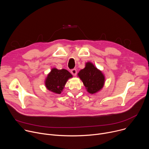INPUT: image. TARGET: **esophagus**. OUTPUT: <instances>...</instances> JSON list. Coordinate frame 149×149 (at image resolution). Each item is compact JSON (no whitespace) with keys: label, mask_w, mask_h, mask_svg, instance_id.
Masks as SVG:
<instances>
[{"label":"esophagus","mask_w":149,"mask_h":149,"mask_svg":"<svg viewBox=\"0 0 149 149\" xmlns=\"http://www.w3.org/2000/svg\"><path fill=\"white\" fill-rule=\"evenodd\" d=\"M71 74L74 75V76H75L77 75V70L75 69H73L71 71Z\"/></svg>","instance_id":"34e87169"}]
</instances>
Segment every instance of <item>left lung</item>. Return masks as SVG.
Returning <instances> with one entry per match:
<instances>
[{
  "label": "left lung",
  "mask_w": 149,
  "mask_h": 149,
  "mask_svg": "<svg viewBox=\"0 0 149 149\" xmlns=\"http://www.w3.org/2000/svg\"><path fill=\"white\" fill-rule=\"evenodd\" d=\"M87 92L91 94L97 93L102 90L105 84V76L91 62H87L85 68L78 73Z\"/></svg>",
  "instance_id": "1"
}]
</instances>
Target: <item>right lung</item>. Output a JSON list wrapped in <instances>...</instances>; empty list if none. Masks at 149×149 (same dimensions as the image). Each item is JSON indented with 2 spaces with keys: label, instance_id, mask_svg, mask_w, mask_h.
Wrapping results in <instances>:
<instances>
[{
  "label": "right lung",
  "instance_id": "obj_1",
  "mask_svg": "<svg viewBox=\"0 0 149 149\" xmlns=\"http://www.w3.org/2000/svg\"><path fill=\"white\" fill-rule=\"evenodd\" d=\"M71 78H72V74L67 70H58L53 68L45 78V86L49 91L60 94L68 80Z\"/></svg>",
  "mask_w": 149,
  "mask_h": 149
}]
</instances>
